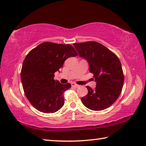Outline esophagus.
I'll use <instances>...</instances> for the list:
<instances>
[{"label":"esophagus","mask_w":146,"mask_h":146,"mask_svg":"<svg viewBox=\"0 0 146 146\" xmlns=\"http://www.w3.org/2000/svg\"><path fill=\"white\" fill-rule=\"evenodd\" d=\"M71 85H72V87H76V88H77V87H79V85H77V84H76V83H74V82H72V83H71Z\"/></svg>","instance_id":"esophagus-1"}]
</instances>
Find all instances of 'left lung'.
<instances>
[{"mask_svg": "<svg viewBox=\"0 0 146 146\" xmlns=\"http://www.w3.org/2000/svg\"><path fill=\"white\" fill-rule=\"evenodd\" d=\"M79 56L89 63L96 87L87 86L88 94L81 98L83 104L92 111L109 108L122 91L124 77L119 58L108 48L97 42L74 44Z\"/></svg>", "mask_w": 146, "mask_h": 146, "instance_id": "1", "label": "left lung"}]
</instances>
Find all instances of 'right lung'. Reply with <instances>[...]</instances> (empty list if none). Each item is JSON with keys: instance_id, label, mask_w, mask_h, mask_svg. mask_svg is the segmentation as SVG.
<instances>
[{"instance_id": "right-lung-1", "label": "right lung", "mask_w": 146, "mask_h": 146, "mask_svg": "<svg viewBox=\"0 0 146 146\" xmlns=\"http://www.w3.org/2000/svg\"><path fill=\"white\" fill-rule=\"evenodd\" d=\"M77 56L69 44L43 42L31 50L22 64L21 77L25 96L33 107L44 113H54L64 104L63 94L70 83L54 79L64 61Z\"/></svg>"}]
</instances>
